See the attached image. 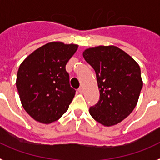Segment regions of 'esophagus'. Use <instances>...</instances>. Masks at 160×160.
<instances>
[{
	"mask_svg": "<svg viewBox=\"0 0 160 160\" xmlns=\"http://www.w3.org/2000/svg\"><path fill=\"white\" fill-rule=\"evenodd\" d=\"M78 92L79 93H81V94H82V93L83 92V88H79L78 89Z\"/></svg>",
	"mask_w": 160,
	"mask_h": 160,
	"instance_id": "obj_1",
	"label": "esophagus"
}]
</instances>
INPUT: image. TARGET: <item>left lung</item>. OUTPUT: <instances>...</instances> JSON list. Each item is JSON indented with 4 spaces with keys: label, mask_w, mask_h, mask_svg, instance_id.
<instances>
[{
    "label": "left lung",
    "mask_w": 160,
    "mask_h": 160,
    "mask_svg": "<svg viewBox=\"0 0 160 160\" xmlns=\"http://www.w3.org/2000/svg\"><path fill=\"white\" fill-rule=\"evenodd\" d=\"M82 55L96 72L100 89L99 101L90 107V114L104 126L117 124L137 104L143 86L140 66L114 46L87 49Z\"/></svg>",
    "instance_id": "8db88e82"
}]
</instances>
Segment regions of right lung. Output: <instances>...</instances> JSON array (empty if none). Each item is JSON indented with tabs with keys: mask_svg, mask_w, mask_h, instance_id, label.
Here are the masks:
<instances>
[{
	"mask_svg": "<svg viewBox=\"0 0 160 160\" xmlns=\"http://www.w3.org/2000/svg\"><path fill=\"white\" fill-rule=\"evenodd\" d=\"M77 45L50 42L37 49L20 64L16 87L23 109L42 123L59 119L68 109L75 91L65 66Z\"/></svg>",
	"mask_w": 160,
	"mask_h": 160,
	"instance_id": "1",
	"label": "right lung"
}]
</instances>
